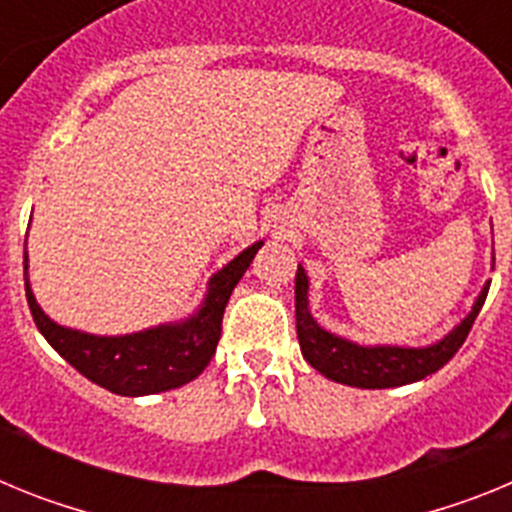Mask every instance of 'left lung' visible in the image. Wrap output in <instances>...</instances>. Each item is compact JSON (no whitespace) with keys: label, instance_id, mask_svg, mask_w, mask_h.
<instances>
[{"label":"left lung","instance_id":"obj_1","mask_svg":"<svg viewBox=\"0 0 512 512\" xmlns=\"http://www.w3.org/2000/svg\"><path fill=\"white\" fill-rule=\"evenodd\" d=\"M495 264V259H492ZM307 274L302 266H297L295 277V315H297V338H300L302 356L312 369H318L323 377L333 382L348 384V387H361V390H387V387H402V384L420 382L428 374L438 372L443 364H449L454 354L467 341L469 330L477 320L479 310L485 305L487 289L482 287L472 312L461 320L449 336L431 346L408 348V346H361V343L348 341L336 336L330 330L320 328L318 320L310 315L307 307Z\"/></svg>","mask_w":512,"mask_h":512}]
</instances>
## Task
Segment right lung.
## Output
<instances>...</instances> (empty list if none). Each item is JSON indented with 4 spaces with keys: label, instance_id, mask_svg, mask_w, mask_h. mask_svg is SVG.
I'll return each instance as SVG.
<instances>
[{
    "label": "right lung",
    "instance_id": "obj_1",
    "mask_svg": "<svg viewBox=\"0 0 512 512\" xmlns=\"http://www.w3.org/2000/svg\"><path fill=\"white\" fill-rule=\"evenodd\" d=\"M261 246L264 241L253 243L246 251L238 253L228 266L212 274L205 302L182 323L156 325V328L138 330L128 336H92L74 328H63L56 320L48 318L35 302L30 279H27L25 251L27 305L45 341L89 382L122 397L176 390L200 377L215 356L220 330H223L225 305Z\"/></svg>",
    "mask_w": 512,
    "mask_h": 512
}]
</instances>
